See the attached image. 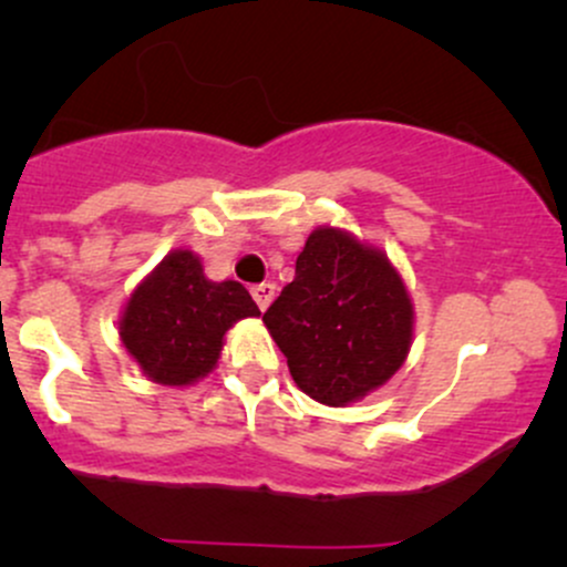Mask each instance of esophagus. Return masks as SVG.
<instances>
[{
  "instance_id": "34e87169",
  "label": "esophagus",
  "mask_w": 567,
  "mask_h": 567,
  "mask_svg": "<svg viewBox=\"0 0 567 567\" xmlns=\"http://www.w3.org/2000/svg\"><path fill=\"white\" fill-rule=\"evenodd\" d=\"M250 292H252V298H256V303L261 306V309H266V306L275 301L277 288L271 282H261V285H252Z\"/></svg>"
}]
</instances>
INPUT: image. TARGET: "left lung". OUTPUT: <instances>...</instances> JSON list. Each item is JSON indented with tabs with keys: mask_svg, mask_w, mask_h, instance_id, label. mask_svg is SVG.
<instances>
[{
	"mask_svg": "<svg viewBox=\"0 0 567 567\" xmlns=\"http://www.w3.org/2000/svg\"><path fill=\"white\" fill-rule=\"evenodd\" d=\"M264 322L298 389L341 408L405 362L413 303L383 252L324 226L309 234L296 277L264 311Z\"/></svg>",
	"mask_w": 567,
	"mask_h": 567,
	"instance_id": "obj_1",
	"label": "left lung"
}]
</instances>
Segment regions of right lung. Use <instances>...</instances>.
<instances>
[{"instance_id": "right-lung-1", "label": "right lung", "mask_w": 567, "mask_h": 567, "mask_svg": "<svg viewBox=\"0 0 567 567\" xmlns=\"http://www.w3.org/2000/svg\"><path fill=\"white\" fill-rule=\"evenodd\" d=\"M258 315L243 285L210 282L194 252L175 250L130 296L120 336L148 379L186 386L216 368L226 330Z\"/></svg>"}]
</instances>
